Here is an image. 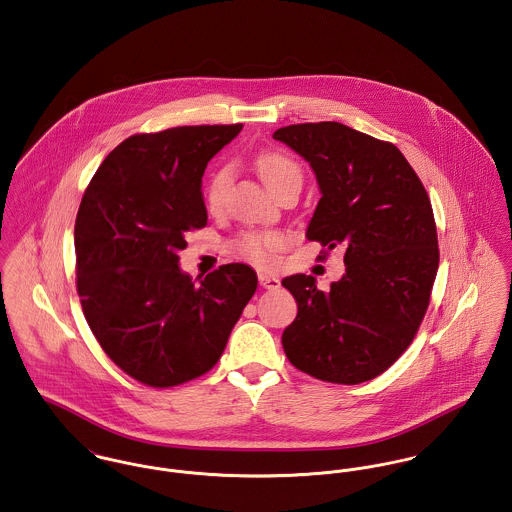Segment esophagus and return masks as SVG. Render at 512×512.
Masks as SVG:
<instances>
[{
  "label": "esophagus",
  "instance_id": "esophagus-1",
  "mask_svg": "<svg viewBox=\"0 0 512 512\" xmlns=\"http://www.w3.org/2000/svg\"><path fill=\"white\" fill-rule=\"evenodd\" d=\"M259 284L267 290H276L280 286V280L269 273H259Z\"/></svg>",
  "mask_w": 512,
  "mask_h": 512
}]
</instances>
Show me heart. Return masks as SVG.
Returning a JSON list of instances; mask_svg holds the SVG:
<instances>
[{
  "label": "heart",
  "instance_id": "b5f03b06",
  "mask_svg": "<svg viewBox=\"0 0 512 512\" xmlns=\"http://www.w3.org/2000/svg\"><path fill=\"white\" fill-rule=\"evenodd\" d=\"M257 171L261 175V179L269 185L271 191H275L278 185H282L284 181L292 179V177H302V169L300 165L292 158H288L282 152H263L255 159ZM232 165H222L220 169H216L206 185V206L208 210H218L224 202L226 189L232 181ZM286 245V237L280 232H245L237 237L234 247L241 257H245L247 261L265 267L271 265L275 261V255Z\"/></svg>",
  "mask_w": 512,
  "mask_h": 512
}]
</instances>
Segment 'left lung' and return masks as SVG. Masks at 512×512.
I'll return each instance as SVG.
<instances>
[{"mask_svg": "<svg viewBox=\"0 0 512 512\" xmlns=\"http://www.w3.org/2000/svg\"><path fill=\"white\" fill-rule=\"evenodd\" d=\"M273 138L314 169L321 198L306 237L323 255L343 247L347 265L327 292L314 276L282 280L298 304L284 353L317 380L368 382L405 353L427 314L438 271L431 200L392 142L341 122L290 124Z\"/></svg>", "mask_w": 512, "mask_h": 512, "instance_id": "1", "label": "left lung"}]
</instances>
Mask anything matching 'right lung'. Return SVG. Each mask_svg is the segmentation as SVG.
I'll return each mask as SVG.
<instances>
[{
  "label": "right lung",
  "mask_w": 512,
  "mask_h": 512,
  "mask_svg": "<svg viewBox=\"0 0 512 512\" xmlns=\"http://www.w3.org/2000/svg\"><path fill=\"white\" fill-rule=\"evenodd\" d=\"M243 124L177 126L120 142L76 218V286L101 349L130 378L171 388L206 374L257 290L243 263L200 282L179 269L185 234L206 226L208 161Z\"/></svg>",
  "instance_id": "obj_1"
}]
</instances>
